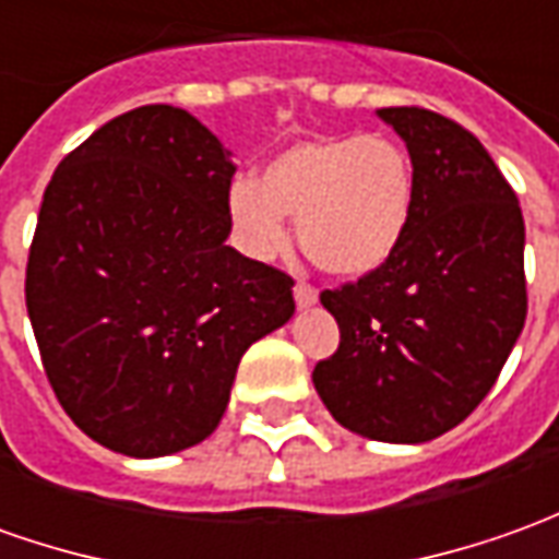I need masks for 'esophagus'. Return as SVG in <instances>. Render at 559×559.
Returning <instances> with one entry per match:
<instances>
[{
    "mask_svg": "<svg viewBox=\"0 0 559 559\" xmlns=\"http://www.w3.org/2000/svg\"><path fill=\"white\" fill-rule=\"evenodd\" d=\"M294 299L299 309H309V306H314V302H318V290H314L311 284H306V281H296Z\"/></svg>",
    "mask_w": 559,
    "mask_h": 559,
    "instance_id": "obj_1",
    "label": "esophagus"
}]
</instances>
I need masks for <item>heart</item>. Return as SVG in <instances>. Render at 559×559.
Wrapping results in <instances>:
<instances>
[{
    "label": "heart",
    "mask_w": 559,
    "mask_h": 559,
    "mask_svg": "<svg viewBox=\"0 0 559 559\" xmlns=\"http://www.w3.org/2000/svg\"><path fill=\"white\" fill-rule=\"evenodd\" d=\"M413 195V165L394 140L328 136L278 152L260 183L238 180L229 189V216L257 260L287 248L284 216H290L311 263L330 275L360 278L401 248Z\"/></svg>",
    "instance_id": "obj_1"
}]
</instances>
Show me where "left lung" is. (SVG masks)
Here are the masks:
<instances>
[{
    "label": "left lung",
    "instance_id": "1",
    "mask_svg": "<svg viewBox=\"0 0 559 559\" xmlns=\"http://www.w3.org/2000/svg\"><path fill=\"white\" fill-rule=\"evenodd\" d=\"M413 162V216L389 263L321 294L340 348L311 382L333 419L370 440L440 438L496 385L526 321L518 195L453 119L379 109Z\"/></svg>",
    "mask_w": 559,
    "mask_h": 559
}]
</instances>
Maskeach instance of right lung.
<instances>
[{
    "instance_id": "1",
    "label": "right lung",
    "mask_w": 559,
    "mask_h": 559,
    "mask_svg": "<svg viewBox=\"0 0 559 559\" xmlns=\"http://www.w3.org/2000/svg\"><path fill=\"white\" fill-rule=\"evenodd\" d=\"M231 152L195 116H116L57 165L26 311L60 407L134 459L214 431L238 360L290 321L294 278L226 245Z\"/></svg>"
}]
</instances>
